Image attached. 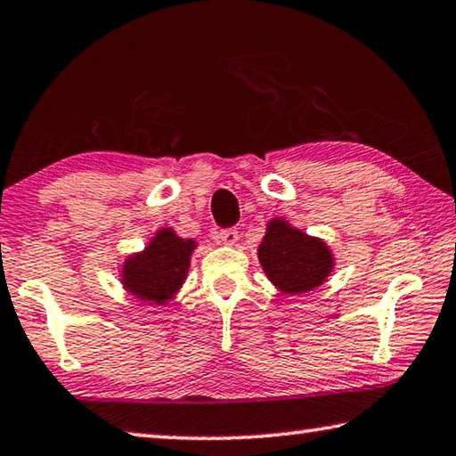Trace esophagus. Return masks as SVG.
Segmentation results:
<instances>
[{
    "mask_svg": "<svg viewBox=\"0 0 456 456\" xmlns=\"http://www.w3.org/2000/svg\"><path fill=\"white\" fill-rule=\"evenodd\" d=\"M238 238H240V234H238L236 228H224V230H220V240L224 244L234 246L238 242Z\"/></svg>",
    "mask_w": 456,
    "mask_h": 456,
    "instance_id": "obj_1",
    "label": "esophagus"
}]
</instances>
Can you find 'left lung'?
I'll list each match as a JSON object with an SVG mask.
<instances>
[{
  "mask_svg": "<svg viewBox=\"0 0 456 456\" xmlns=\"http://www.w3.org/2000/svg\"><path fill=\"white\" fill-rule=\"evenodd\" d=\"M258 258L266 277L289 295L319 287L333 268L330 248L285 220L268 224L265 240L258 246Z\"/></svg>",
  "mask_w": 456,
  "mask_h": 456,
  "instance_id": "obj_1",
  "label": "left lung"
}]
</instances>
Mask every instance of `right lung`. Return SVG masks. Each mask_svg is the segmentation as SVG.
<instances>
[{"label": "right lung", "instance_id": "obj_1", "mask_svg": "<svg viewBox=\"0 0 456 456\" xmlns=\"http://www.w3.org/2000/svg\"><path fill=\"white\" fill-rule=\"evenodd\" d=\"M193 240H183L174 230H159L145 252L131 256L123 268V285L141 301L163 305L177 293L188 274Z\"/></svg>", "mask_w": 456, "mask_h": 456}]
</instances>
